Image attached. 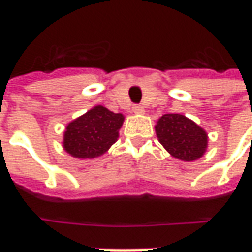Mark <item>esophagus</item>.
Instances as JSON below:
<instances>
[{
	"label": "esophagus",
	"instance_id": "esophagus-1",
	"mask_svg": "<svg viewBox=\"0 0 252 252\" xmlns=\"http://www.w3.org/2000/svg\"><path fill=\"white\" fill-rule=\"evenodd\" d=\"M132 112L135 115H143L144 113V108H143L142 105H135V106H132Z\"/></svg>",
	"mask_w": 252,
	"mask_h": 252
}]
</instances>
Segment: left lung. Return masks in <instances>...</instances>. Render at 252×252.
Segmentation results:
<instances>
[{
    "instance_id": "1",
    "label": "left lung",
    "mask_w": 252,
    "mask_h": 252,
    "mask_svg": "<svg viewBox=\"0 0 252 252\" xmlns=\"http://www.w3.org/2000/svg\"><path fill=\"white\" fill-rule=\"evenodd\" d=\"M159 143L174 158L194 162L206 153L208 133L194 121L180 113L163 115L155 126Z\"/></svg>"
}]
</instances>
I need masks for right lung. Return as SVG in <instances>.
<instances>
[{
    "label": "right lung",
    "instance_id": "obj_1",
    "mask_svg": "<svg viewBox=\"0 0 252 252\" xmlns=\"http://www.w3.org/2000/svg\"><path fill=\"white\" fill-rule=\"evenodd\" d=\"M123 123V113H113L102 105L93 106L67 124L63 132V150L72 158H98L117 142Z\"/></svg>",
    "mask_w": 252,
    "mask_h": 252
}]
</instances>
